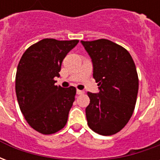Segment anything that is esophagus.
<instances>
[{
    "instance_id": "obj_1",
    "label": "esophagus",
    "mask_w": 160,
    "mask_h": 160,
    "mask_svg": "<svg viewBox=\"0 0 160 160\" xmlns=\"http://www.w3.org/2000/svg\"><path fill=\"white\" fill-rule=\"evenodd\" d=\"M76 93L78 94V95H81V94L84 93V91L78 90V89H77V90H76Z\"/></svg>"
}]
</instances>
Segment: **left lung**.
Listing matches in <instances>:
<instances>
[{
  "instance_id": "8db88e82",
  "label": "left lung",
  "mask_w": 160,
  "mask_h": 160,
  "mask_svg": "<svg viewBox=\"0 0 160 160\" xmlns=\"http://www.w3.org/2000/svg\"><path fill=\"white\" fill-rule=\"evenodd\" d=\"M92 59L99 92H88L87 124L101 135H111L128 123L136 103L139 80L128 50L108 39L80 41Z\"/></svg>"
}]
</instances>
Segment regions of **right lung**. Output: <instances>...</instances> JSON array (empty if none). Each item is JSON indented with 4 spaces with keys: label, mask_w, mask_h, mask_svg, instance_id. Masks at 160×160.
<instances>
[{
    "label": "right lung",
    "mask_w": 160,
    "mask_h": 160,
    "mask_svg": "<svg viewBox=\"0 0 160 160\" xmlns=\"http://www.w3.org/2000/svg\"><path fill=\"white\" fill-rule=\"evenodd\" d=\"M79 40L44 38L23 54L17 68L15 91L26 122L43 134H54L67 123L76 93L75 87L56 86L62 63Z\"/></svg>",
    "instance_id": "add662e5"
}]
</instances>
